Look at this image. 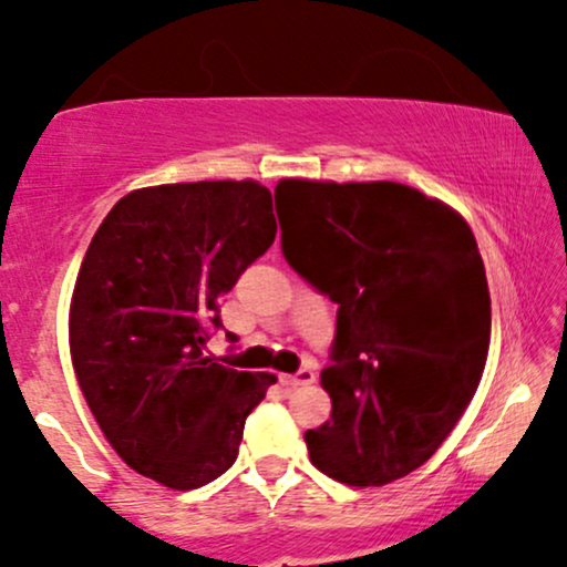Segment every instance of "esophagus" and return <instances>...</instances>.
<instances>
[{
  "mask_svg": "<svg viewBox=\"0 0 567 567\" xmlns=\"http://www.w3.org/2000/svg\"><path fill=\"white\" fill-rule=\"evenodd\" d=\"M282 386L285 389H298V386H309V383H315V370L311 368H301L296 375H282Z\"/></svg>",
  "mask_w": 567,
  "mask_h": 567,
  "instance_id": "obj_1",
  "label": "esophagus"
}]
</instances>
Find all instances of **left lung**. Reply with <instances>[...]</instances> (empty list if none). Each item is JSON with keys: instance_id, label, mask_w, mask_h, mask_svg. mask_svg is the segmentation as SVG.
Instances as JSON below:
<instances>
[{"instance_id": "8db88e82", "label": "left lung", "mask_w": 567, "mask_h": 567, "mask_svg": "<svg viewBox=\"0 0 567 567\" xmlns=\"http://www.w3.org/2000/svg\"><path fill=\"white\" fill-rule=\"evenodd\" d=\"M282 252L338 303L333 413L303 434L317 470L389 485L426 464L470 408L491 347V292L458 210L394 181L282 178Z\"/></svg>"}]
</instances>
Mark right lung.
Listing matches in <instances>:
<instances>
[{
  "instance_id": "obj_1",
  "label": "right lung",
  "mask_w": 567,
  "mask_h": 567,
  "mask_svg": "<svg viewBox=\"0 0 567 567\" xmlns=\"http://www.w3.org/2000/svg\"><path fill=\"white\" fill-rule=\"evenodd\" d=\"M277 237L258 181L135 188L97 226L69 309V351L87 408L143 477L194 491L234 464L245 419L275 373L205 354L218 301Z\"/></svg>"
}]
</instances>
